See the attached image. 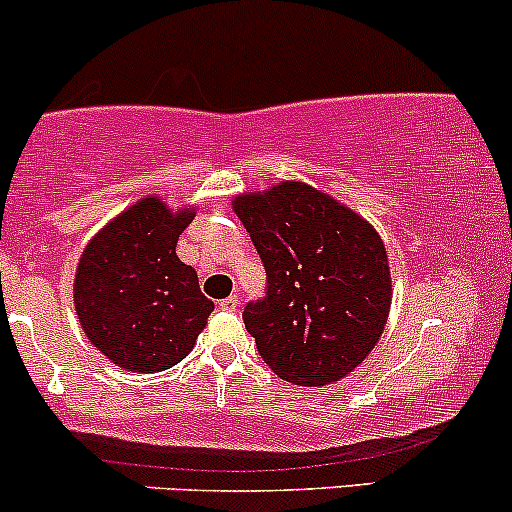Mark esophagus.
I'll return each mask as SVG.
<instances>
[{
    "label": "esophagus",
    "instance_id": "34e87169",
    "mask_svg": "<svg viewBox=\"0 0 512 512\" xmlns=\"http://www.w3.org/2000/svg\"><path fill=\"white\" fill-rule=\"evenodd\" d=\"M219 307L227 312H234L236 307H239V295H229V298H224L222 302H219Z\"/></svg>",
    "mask_w": 512,
    "mask_h": 512
}]
</instances>
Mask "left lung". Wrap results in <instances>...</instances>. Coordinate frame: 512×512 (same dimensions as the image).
<instances>
[{
    "mask_svg": "<svg viewBox=\"0 0 512 512\" xmlns=\"http://www.w3.org/2000/svg\"><path fill=\"white\" fill-rule=\"evenodd\" d=\"M266 268V295L246 302L261 359L295 386H327L371 354L390 310L386 246L356 212L302 183L239 195Z\"/></svg>",
    "mask_w": 512,
    "mask_h": 512,
    "instance_id": "left-lung-1",
    "label": "left lung"
}]
</instances>
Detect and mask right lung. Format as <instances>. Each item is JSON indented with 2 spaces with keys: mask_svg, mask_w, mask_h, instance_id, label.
I'll list each match as a JSON object with an SVG mask.
<instances>
[{
  "mask_svg": "<svg viewBox=\"0 0 512 512\" xmlns=\"http://www.w3.org/2000/svg\"><path fill=\"white\" fill-rule=\"evenodd\" d=\"M190 212L156 197L136 202L87 244L75 273V310L87 339L112 364L156 373L190 354L214 302L175 256Z\"/></svg>",
  "mask_w": 512,
  "mask_h": 512,
  "instance_id": "1",
  "label": "right lung"
}]
</instances>
